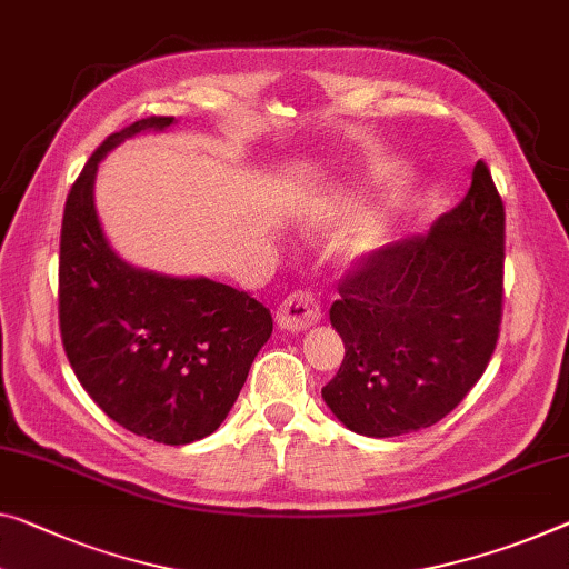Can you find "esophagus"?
<instances>
[{
	"label": "esophagus",
	"mask_w": 569,
	"mask_h": 569,
	"mask_svg": "<svg viewBox=\"0 0 569 569\" xmlns=\"http://www.w3.org/2000/svg\"><path fill=\"white\" fill-rule=\"evenodd\" d=\"M318 320H320V305L315 302V297L310 292H295L290 297H284L277 308L279 330H290V333L308 330Z\"/></svg>",
	"instance_id": "obj_1"
}]
</instances>
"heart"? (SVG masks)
<instances>
[{
	"instance_id": "heart-1",
	"label": "heart",
	"mask_w": 569,
	"mask_h": 569,
	"mask_svg": "<svg viewBox=\"0 0 569 569\" xmlns=\"http://www.w3.org/2000/svg\"><path fill=\"white\" fill-rule=\"evenodd\" d=\"M369 193L371 182H361V186L348 188L346 193L308 200V203H302L295 213L297 231H300L305 239H318V236L333 233L346 223V216L369 198ZM391 233H395V221H391L389 216H373L343 236V241H340V257H343L348 264L369 259L376 251L387 247Z\"/></svg>"
}]
</instances>
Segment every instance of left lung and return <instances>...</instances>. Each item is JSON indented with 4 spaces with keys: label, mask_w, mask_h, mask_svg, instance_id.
<instances>
[{
    "label": "left lung",
    "mask_w": 569,
    "mask_h": 569,
    "mask_svg": "<svg viewBox=\"0 0 569 569\" xmlns=\"http://www.w3.org/2000/svg\"><path fill=\"white\" fill-rule=\"evenodd\" d=\"M330 326L346 356L322 401L348 430L409 435L440 422L483 376L503 300V203L483 162L427 233L389 243L340 284Z\"/></svg>",
    "instance_id": "8db88e82"
}]
</instances>
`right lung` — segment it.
I'll list each match as a JSON object with an SVG mask.
<instances>
[{
  "instance_id": "obj_1",
  "label": "right lung",
  "mask_w": 569,
  "mask_h": 569,
  "mask_svg": "<svg viewBox=\"0 0 569 569\" xmlns=\"http://www.w3.org/2000/svg\"><path fill=\"white\" fill-rule=\"evenodd\" d=\"M178 119H139L91 154L66 200L60 231V336L89 397L147 440L188 445L216 432L247 381L272 315L247 292L208 277L129 264L96 211L103 157Z\"/></svg>"
}]
</instances>
